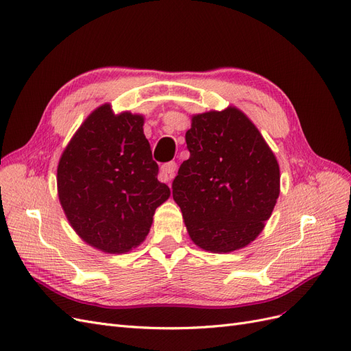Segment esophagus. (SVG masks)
<instances>
[{"instance_id":"34e87169","label":"esophagus","mask_w":351,"mask_h":351,"mask_svg":"<svg viewBox=\"0 0 351 351\" xmlns=\"http://www.w3.org/2000/svg\"><path fill=\"white\" fill-rule=\"evenodd\" d=\"M177 171V164L174 161L167 162L161 167V171H159V180L164 183H169L174 178Z\"/></svg>"}]
</instances>
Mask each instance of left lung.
I'll return each instance as SVG.
<instances>
[{
	"label": "left lung",
	"mask_w": 351,
	"mask_h": 351,
	"mask_svg": "<svg viewBox=\"0 0 351 351\" xmlns=\"http://www.w3.org/2000/svg\"><path fill=\"white\" fill-rule=\"evenodd\" d=\"M190 158L178 168L173 197L200 249L228 253L259 236L280 195L271 147L234 107L192 117Z\"/></svg>",
	"instance_id": "left-lung-1"
}]
</instances>
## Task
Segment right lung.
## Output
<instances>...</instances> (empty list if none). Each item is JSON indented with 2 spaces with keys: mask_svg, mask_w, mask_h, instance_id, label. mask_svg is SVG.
Returning <instances> with one entry per match:
<instances>
[{
  "mask_svg": "<svg viewBox=\"0 0 351 351\" xmlns=\"http://www.w3.org/2000/svg\"><path fill=\"white\" fill-rule=\"evenodd\" d=\"M58 197L74 231L90 246L125 253L146 239L155 209L169 197L143 134V117L95 110L62 152Z\"/></svg>",
  "mask_w": 351,
  "mask_h": 351,
  "instance_id": "obj_1",
  "label": "right lung"
}]
</instances>
